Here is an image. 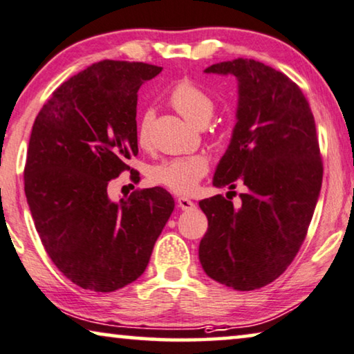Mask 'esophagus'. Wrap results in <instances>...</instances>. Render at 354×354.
I'll return each instance as SVG.
<instances>
[{"label": "esophagus", "instance_id": "esophagus-1", "mask_svg": "<svg viewBox=\"0 0 354 354\" xmlns=\"http://www.w3.org/2000/svg\"><path fill=\"white\" fill-rule=\"evenodd\" d=\"M176 203H178V208H181L183 211L195 209V203L192 202L191 198H187V197H179V198H176Z\"/></svg>", "mask_w": 354, "mask_h": 354}]
</instances>
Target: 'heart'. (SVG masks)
Masks as SVG:
<instances>
[{"mask_svg": "<svg viewBox=\"0 0 354 354\" xmlns=\"http://www.w3.org/2000/svg\"><path fill=\"white\" fill-rule=\"evenodd\" d=\"M168 100L184 119L197 127L207 125L216 109L214 98L191 79L178 81L170 91ZM151 124V111H145L136 125V141L140 146H147L149 143ZM207 159L202 156H192L157 163L149 168L147 176H149V181L157 186H163L176 194H189L197 187L198 181L207 175Z\"/></svg>", "mask_w": 354, "mask_h": 354, "instance_id": "heart-1", "label": "heart"}]
</instances>
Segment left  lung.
Returning a JSON list of instances; mask_svg holds the SVG:
<instances>
[{"instance_id":"1","label":"left lung","mask_w":354,"mask_h":354,"mask_svg":"<svg viewBox=\"0 0 354 354\" xmlns=\"http://www.w3.org/2000/svg\"><path fill=\"white\" fill-rule=\"evenodd\" d=\"M205 73L239 81L236 124L213 184L246 187L241 205L223 195L198 202L208 218L198 259L214 281L236 291L267 286L294 261L323 183L315 118L299 86L251 59L221 62Z\"/></svg>"}]
</instances>
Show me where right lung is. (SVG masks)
Wrapping results in <instances>:
<instances>
[{"label": "right lung", "mask_w": 354, "mask_h": 354, "mask_svg": "<svg viewBox=\"0 0 354 354\" xmlns=\"http://www.w3.org/2000/svg\"><path fill=\"white\" fill-rule=\"evenodd\" d=\"M160 71L141 62L93 63L63 82L35 119L26 202L52 262L84 289L113 292L143 275L175 208L162 187L119 203L108 195L111 179L130 170L125 160L138 154L141 84Z\"/></svg>", "instance_id": "obj_1"}]
</instances>
